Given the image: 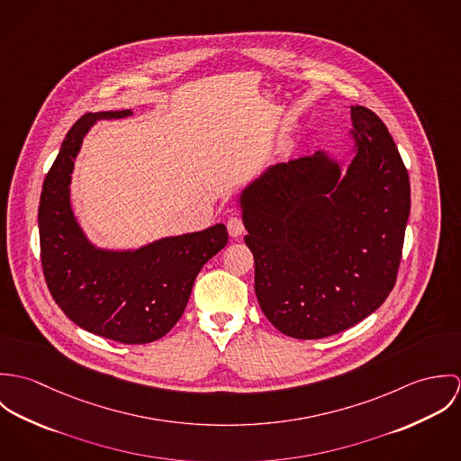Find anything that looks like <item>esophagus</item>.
<instances>
[{
  "label": "esophagus",
  "instance_id": "esophagus-1",
  "mask_svg": "<svg viewBox=\"0 0 461 461\" xmlns=\"http://www.w3.org/2000/svg\"><path fill=\"white\" fill-rule=\"evenodd\" d=\"M227 230L232 238H240L243 232H245V225H243V220L240 216H230L227 220Z\"/></svg>",
  "mask_w": 461,
  "mask_h": 461
}]
</instances>
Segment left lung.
Segmentation results:
<instances>
[{
  "label": "left lung",
  "instance_id": "left-lung-1",
  "mask_svg": "<svg viewBox=\"0 0 461 461\" xmlns=\"http://www.w3.org/2000/svg\"><path fill=\"white\" fill-rule=\"evenodd\" d=\"M349 110V163L318 150L267 167L240 194L256 296L269 323L294 339L357 325L395 284L408 172L382 119L366 106Z\"/></svg>",
  "mask_w": 461,
  "mask_h": 461
}]
</instances>
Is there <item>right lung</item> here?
Masks as SVG:
<instances>
[{
	"label": "right lung",
	"instance_id": "obj_1",
	"mask_svg": "<svg viewBox=\"0 0 461 461\" xmlns=\"http://www.w3.org/2000/svg\"><path fill=\"white\" fill-rule=\"evenodd\" d=\"M131 115L132 110L90 112L67 132L42 185L39 234L44 276L67 318L90 333L145 344L179 321L198 271L227 245L229 234L216 223L136 249L99 247L86 236L70 203L76 158L97 121Z\"/></svg>",
	"mask_w": 461,
	"mask_h": 461
}]
</instances>
